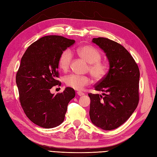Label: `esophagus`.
I'll list each match as a JSON object with an SVG mask.
<instances>
[{"label": "esophagus", "mask_w": 157, "mask_h": 157, "mask_svg": "<svg viewBox=\"0 0 157 157\" xmlns=\"http://www.w3.org/2000/svg\"><path fill=\"white\" fill-rule=\"evenodd\" d=\"M77 94L79 96H82L84 95V93L83 92H77Z\"/></svg>", "instance_id": "34e87169"}]
</instances>
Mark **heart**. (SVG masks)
Instances as JSON below:
<instances>
[{"instance_id":"heart-1","label":"heart","mask_w":157,"mask_h":157,"mask_svg":"<svg viewBox=\"0 0 157 157\" xmlns=\"http://www.w3.org/2000/svg\"><path fill=\"white\" fill-rule=\"evenodd\" d=\"M77 52L78 55L87 61L89 65L88 71L92 77L96 81L100 82L105 78L109 71V66L105 62L101 61V52L92 46H83L79 47ZM72 60V53L69 50H64L59 57L58 65L63 71H67L71 65ZM66 85L75 90H80L84 86L90 83V79L85 75H79L71 74L65 77L64 79Z\"/></svg>"}]
</instances>
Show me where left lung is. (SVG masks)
<instances>
[{"label": "left lung", "mask_w": 157, "mask_h": 157, "mask_svg": "<svg viewBox=\"0 0 157 157\" xmlns=\"http://www.w3.org/2000/svg\"><path fill=\"white\" fill-rule=\"evenodd\" d=\"M106 54L109 70L94 86L102 95L89 93L91 121L103 130L118 128L129 119L139 101L140 71L135 59L122 45L104 37L92 39Z\"/></svg>", "instance_id": "8db88e82"}]
</instances>
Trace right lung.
Segmentation results:
<instances>
[{"label":"right lung","mask_w":157,"mask_h":157,"mask_svg":"<svg viewBox=\"0 0 157 157\" xmlns=\"http://www.w3.org/2000/svg\"><path fill=\"white\" fill-rule=\"evenodd\" d=\"M75 43L59 36L43 37L32 43L21 58L16 74L19 100L26 117L43 128H53L64 121L69 101L75 91L67 87L61 93H50L61 85L58 60L62 52Z\"/></svg>","instance_id":"obj_1"}]
</instances>
